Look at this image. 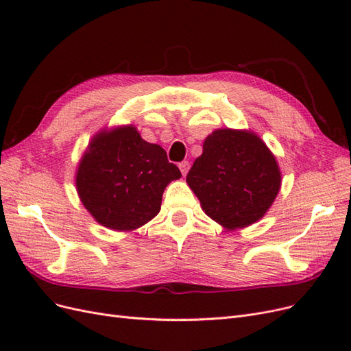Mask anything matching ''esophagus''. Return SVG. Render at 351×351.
I'll return each mask as SVG.
<instances>
[{
  "mask_svg": "<svg viewBox=\"0 0 351 351\" xmlns=\"http://www.w3.org/2000/svg\"><path fill=\"white\" fill-rule=\"evenodd\" d=\"M178 168H180V171H182V174L186 176L187 171H189V168H190V164H189V161H183V162L178 164Z\"/></svg>",
  "mask_w": 351,
  "mask_h": 351,
  "instance_id": "34e87169",
  "label": "esophagus"
}]
</instances>
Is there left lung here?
Wrapping results in <instances>:
<instances>
[{"label": "left lung", "instance_id": "obj_1", "mask_svg": "<svg viewBox=\"0 0 351 351\" xmlns=\"http://www.w3.org/2000/svg\"><path fill=\"white\" fill-rule=\"evenodd\" d=\"M202 209L218 224L234 230L261 219L281 186L274 155L249 132L215 130L186 177Z\"/></svg>", "mask_w": 351, "mask_h": 351}]
</instances>
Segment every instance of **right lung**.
<instances>
[{
	"label": "right lung",
	"instance_id": "right-lung-1",
	"mask_svg": "<svg viewBox=\"0 0 351 351\" xmlns=\"http://www.w3.org/2000/svg\"><path fill=\"white\" fill-rule=\"evenodd\" d=\"M180 177L161 146L127 125L93 137L79 164L76 186L82 204L99 224L129 231L158 214L167 184Z\"/></svg>",
	"mask_w": 351,
	"mask_h": 351
}]
</instances>
